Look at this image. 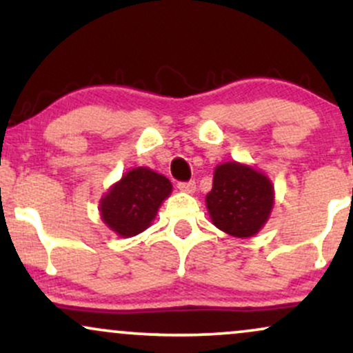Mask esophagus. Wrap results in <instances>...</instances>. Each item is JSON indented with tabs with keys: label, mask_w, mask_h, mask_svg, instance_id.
<instances>
[{
	"label": "esophagus",
	"mask_w": 353,
	"mask_h": 353,
	"mask_svg": "<svg viewBox=\"0 0 353 353\" xmlns=\"http://www.w3.org/2000/svg\"><path fill=\"white\" fill-rule=\"evenodd\" d=\"M177 188H179V190H182V192L192 194V192H196V182H194V181L179 182V184H177Z\"/></svg>",
	"instance_id": "esophagus-1"
}]
</instances>
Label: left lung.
<instances>
[{
	"mask_svg": "<svg viewBox=\"0 0 353 353\" xmlns=\"http://www.w3.org/2000/svg\"><path fill=\"white\" fill-rule=\"evenodd\" d=\"M205 205L217 229L234 237H252L274 208V185L264 172L236 163L219 164Z\"/></svg>",
	"mask_w": 353,
	"mask_h": 353,
	"instance_id": "1",
	"label": "left lung"
}]
</instances>
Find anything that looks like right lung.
I'll return each mask as SVG.
<instances>
[{
	"label": "right lung",
	"instance_id": "obj_1",
	"mask_svg": "<svg viewBox=\"0 0 353 353\" xmlns=\"http://www.w3.org/2000/svg\"><path fill=\"white\" fill-rule=\"evenodd\" d=\"M172 184L149 168L125 172L99 202L101 219L121 237H132L151 225Z\"/></svg>",
	"mask_w": 353,
	"mask_h": 353
}]
</instances>
